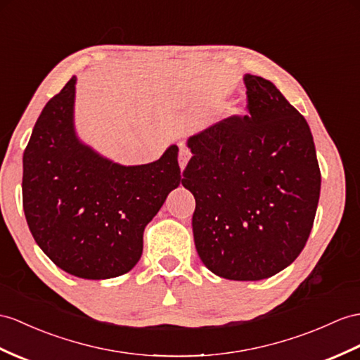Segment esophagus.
<instances>
[{"label": "esophagus", "instance_id": "obj_1", "mask_svg": "<svg viewBox=\"0 0 360 360\" xmlns=\"http://www.w3.org/2000/svg\"><path fill=\"white\" fill-rule=\"evenodd\" d=\"M191 159V153L186 146H180V154H179V165H180V169L183 171L186 168V165Z\"/></svg>", "mask_w": 360, "mask_h": 360}]
</instances>
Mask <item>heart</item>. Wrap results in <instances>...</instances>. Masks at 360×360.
<instances>
[{"mask_svg":"<svg viewBox=\"0 0 360 360\" xmlns=\"http://www.w3.org/2000/svg\"><path fill=\"white\" fill-rule=\"evenodd\" d=\"M233 112H240V110H238V108H235V110H233Z\"/></svg>","mask_w":360,"mask_h":360,"instance_id":"b5f03b06","label":"heart"}]
</instances>
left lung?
I'll list each match as a JSON object with an SVG mask.
<instances>
[{
    "mask_svg": "<svg viewBox=\"0 0 360 360\" xmlns=\"http://www.w3.org/2000/svg\"><path fill=\"white\" fill-rule=\"evenodd\" d=\"M249 116L188 139L181 185L195 198L200 259L220 278L259 281L302 252L316 215L321 171L309 124L267 79L244 75Z\"/></svg>",
    "mask_w": 360,
    "mask_h": 360,
    "instance_id": "8db88e82",
    "label": "left lung"
}]
</instances>
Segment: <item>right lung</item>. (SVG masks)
<instances>
[{
  "instance_id": "right-lung-1",
  "label": "right lung",
  "mask_w": 360,
  "mask_h": 360,
  "mask_svg": "<svg viewBox=\"0 0 360 360\" xmlns=\"http://www.w3.org/2000/svg\"><path fill=\"white\" fill-rule=\"evenodd\" d=\"M76 76L51 98L22 155V207L41 250L67 274L110 279L133 269L143 232L181 181L179 146L159 160L120 165L75 127Z\"/></svg>"
}]
</instances>
